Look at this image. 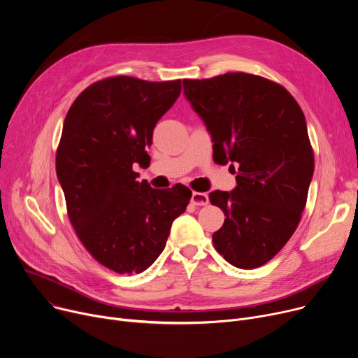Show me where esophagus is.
<instances>
[{"label":"esophagus","instance_id":"1","mask_svg":"<svg viewBox=\"0 0 358 358\" xmlns=\"http://www.w3.org/2000/svg\"><path fill=\"white\" fill-rule=\"evenodd\" d=\"M192 203L196 206H206L209 203V196L201 192H193L192 193Z\"/></svg>","mask_w":358,"mask_h":358}]
</instances>
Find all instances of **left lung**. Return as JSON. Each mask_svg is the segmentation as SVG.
<instances>
[{
	"instance_id": "obj_1",
	"label": "left lung",
	"mask_w": 358,
	"mask_h": 358,
	"mask_svg": "<svg viewBox=\"0 0 358 358\" xmlns=\"http://www.w3.org/2000/svg\"><path fill=\"white\" fill-rule=\"evenodd\" d=\"M184 94L213 141L217 164L238 165L236 187L212 192L227 216L213 245L238 268L264 266L294 234L306 206L315 159L302 108L267 78L228 72L184 80Z\"/></svg>"
}]
</instances>
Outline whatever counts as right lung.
<instances>
[{
    "label": "right lung",
    "instance_id": "obj_1",
    "mask_svg": "<svg viewBox=\"0 0 358 358\" xmlns=\"http://www.w3.org/2000/svg\"><path fill=\"white\" fill-rule=\"evenodd\" d=\"M181 92V80L150 83L127 75L100 80L75 99L56 150L68 217L85 250L119 274L142 273L164 251L192 192L157 190L134 165L150 162L158 120Z\"/></svg>",
    "mask_w": 358,
    "mask_h": 358
}]
</instances>
